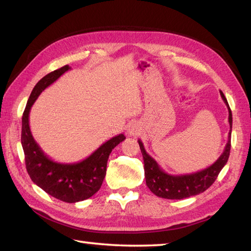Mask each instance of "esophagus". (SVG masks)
I'll return each instance as SVG.
<instances>
[{
	"label": "esophagus",
	"instance_id": "obj_1",
	"mask_svg": "<svg viewBox=\"0 0 251 251\" xmlns=\"http://www.w3.org/2000/svg\"><path fill=\"white\" fill-rule=\"evenodd\" d=\"M128 134L130 136H135V135L138 134V131H137V129L135 128L134 126H131V127H129V129H128Z\"/></svg>",
	"mask_w": 251,
	"mask_h": 251
}]
</instances>
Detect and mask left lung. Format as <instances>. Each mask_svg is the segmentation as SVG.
<instances>
[{
    "label": "left lung",
    "mask_w": 251,
    "mask_h": 251,
    "mask_svg": "<svg viewBox=\"0 0 251 251\" xmlns=\"http://www.w3.org/2000/svg\"><path fill=\"white\" fill-rule=\"evenodd\" d=\"M220 93L228 109V123L230 130L228 132V140L223 153L209 168L193 174L170 175L165 173L160 168V165L156 163V161L147 153L144 144L141 140H138L142 158H144L146 184L155 196L165 199H184L203 193L214 183L221 170L227 163L230 151V134H232L233 117L226 98L222 91H220Z\"/></svg>",
    "instance_id": "left-lung-1"
}]
</instances>
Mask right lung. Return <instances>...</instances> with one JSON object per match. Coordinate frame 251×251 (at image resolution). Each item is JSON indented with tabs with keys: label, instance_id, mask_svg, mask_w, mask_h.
<instances>
[{
	"label": "right lung",
	"instance_id": "right-lung-1",
	"mask_svg": "<svg viewBox=\"0 0 251 251\" xmlns=\"http://www.w3.org/2000/svg\"><path fill=\"white\" fill-rule=\"evenodd\" d=\"M68 70L71 67L65 65L51 72L34 86L23 114L22 146L26 169L33 183L54 198L64 202L75 203L92 197L100 189L106 174L109 155L126 137L124 134L113 137L87 159L77 163H58L44 154L31 135L29 113L40 93Z\"/></svg>",
	"mask_w": 251,
	"mask_h": 251
}]
</instances>
